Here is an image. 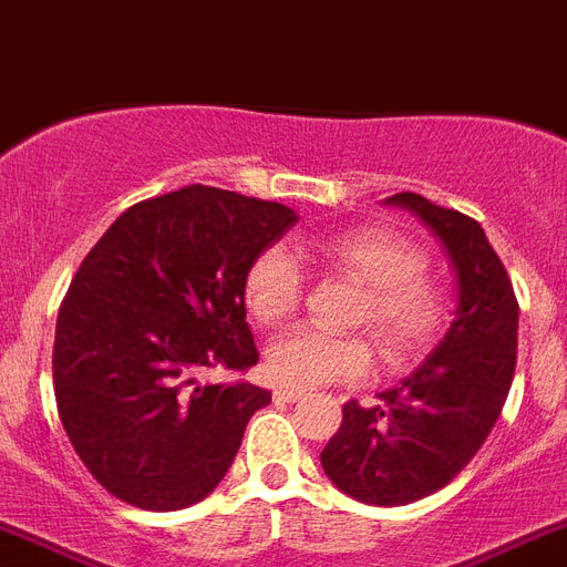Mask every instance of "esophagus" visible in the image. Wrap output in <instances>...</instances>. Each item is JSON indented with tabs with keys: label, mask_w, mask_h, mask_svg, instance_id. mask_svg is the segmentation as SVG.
<instances>
[{
	"label": "esophagus",
	"mask_w": 567,
	"mask_h": 567,
	"mask_svg": "<svg viewBox=\"0 0 567 567\" xmlns=\"http://www.w3.org/2000/svg\"><path fill=\"white\" fill-rule=\"evenodd\" d=\"M299 398H302V390H293V386H277V390H274V401H277V404H293Z\"/></svg>",
	"instance_id": "1"
}]
</instances>
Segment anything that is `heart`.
Listing matches in <instances>:
<instances>
[{
	"label": "heart",
	"mask_w": 567,
	"mask_h": 567,
	"mask_svg": "<svg viewBox=\"0 0 567 567\" xmlns=\"http://www.w3.org/2000/svg\"><path fill=\"white\" fill-rule=\"evenodd\" d=\"M299 254L321 259L364 285L355 324H367L390 364L421 359L446 324V299L426 271V254L386 228L364 226L324 234L299 246ZM302 268L285 246L265 248L251 262L243 285L248 313L262 324L288 319L302 299ZM265 367L285 386H324L361 381L372 372V347L364 336H328L293 328L265 350Z\"/></svg>",
	"instance_id": "b5f03b06"
}]
</instances>
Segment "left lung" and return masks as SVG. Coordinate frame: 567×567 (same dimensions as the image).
<instances>
[{
	"label": "left lung",
	"mask_w": 567,
	"mask_h": 567,
	"mask_svg": "<svg viewBox=\"0 0 567 567\" xmlns=\"http://www.w3.org/2000/svg\"><path fill=\"white\" fill-rule=\"evenodd\" d=\"M386 206L410 208L446 246L461 288L455 321L430 359L381 392V404L347 401L321 466L361 503L406 506L455 481L494 430L517 364L519 305L481 223L415 192Z\"/></svg>",
	"instance_id": "1"
}]
</instances>
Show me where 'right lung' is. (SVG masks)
Wrapping results in <instances>:
<instances>
[{
    "label": "right lung",
    "mask_w": 567,
    "mask_h": 567,
    "mask_svg": "<svg viewBox=\"0 0 567 567\" xmlns=\"http://www.w3.org/2000/svg\"><path fill=\"white\" fill-rule=\"evenodd\" d=\"M293 223L288 206L195 183L130 206L86 254L55 321L53 390L106 492L177 512L226 477L271 392L203 379L259 361L243 285Z\"/></svg>",
    "instance_id": "obj_1"
}]
</instances>
